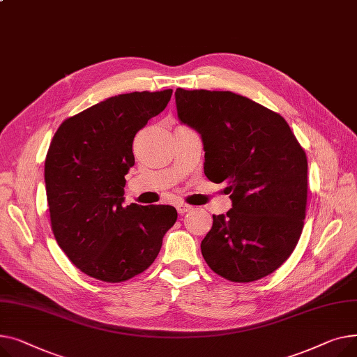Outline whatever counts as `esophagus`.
I'll list each match as a JSON object with an SVG mask.
<instances>
[{
  "mask_svg": "<svg viewBox=\"0 0 357 357\" xmlns=\"http://www.w3.org/2000/svg\"><path fill=\"white\" fill-rule=\"evenodd\" d=\"M176 208H177V212H178L180 215H184V213H187V212H190L192 208H193V206L185 204V203H176Z\"/></svg>",
  "mask_w": 357,
  "mask_h": 357,
  "instance_id": "1",
  "label": "esophagus"
}]
</instances>
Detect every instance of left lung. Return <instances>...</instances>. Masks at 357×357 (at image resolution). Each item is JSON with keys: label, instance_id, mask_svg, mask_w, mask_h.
<instances>
[{"label": "left lung", "instance_id": "8db88e82", "mask_svg": "<svg viewBox=\"0 0 357 357\" xmlns=\"http://www.w3.org/2000/svg\"><path fill=\"white\" fill-rule=\"evenodd\" d=\"M178 119L202 135L204 174L232 208L213 215L202 255L218 275L252 282L296 249L307 206V155L277 112L229 91H176Z\"/></svg>", "mask_w": 357, "mask_h": 357}]
</instances>
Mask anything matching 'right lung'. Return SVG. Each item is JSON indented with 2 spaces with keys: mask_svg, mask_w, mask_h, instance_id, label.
I'll return each mask as SVG.
<instances>
[{
  "mask_svg": "<svg viewBox=\"0 0 357 357\" xmlns=\"http://www.w3.org/2000/svg\"><path fill=\"white\" fill-rule=\"evenodd\" d=\"M172 93L108 98L63 121L52 139L45 162L52 230L72 264L92 278L122 282L141 274L177 220L173 206L122 204L134 137Z\"/></svg>",
  "mask_w": 357,
  "mask_h": 357,
  "instance_id": "add662e5",
  "label": "right lung"
}]
</instances>
